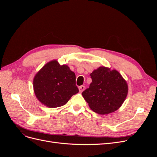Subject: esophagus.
Masks as SVG:
<instances>
[{
    "mask_svg": "<svg viewBox=\"0 0 157 157\" xmlns=\"http://www.w3.org/2000/svg\"><path fill=\"white\" fill-rule=\"evenodd\" d=\"M78 89H79V92H82L84 90V89H85V86H84V85H82V86H79Z\"/></svg>",
    "mask_w": 157,
    "mask_h": 157,
    "instance_id": "34e87169",
    "label": "esophagus"
}]
</instances>
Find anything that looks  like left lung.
Instances as JSON below:
<instances>
[{
  "instance_id": "8db88e82",
  "label": "left lung",
  "mask_w": 157,
  "mask_h": 157,
  "mask_svg": "<svg viewBox=\"0 0 157 157\" xmlns=\"http://www.w3.org/2000/svg\"><path fill=\"white\" fill-rule=\"evenodd\" d=\"M92 83L82 93L92 111L100 115L115 111L125 100L128 85L116 70L100 67L90 74Z\"/></svg>"
}]
</instances>
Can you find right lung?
Returning <instances> with one entry per match:
<instances>
[{
  "instance_id": "obj_1",
  "label": "right lung",
  "mask_w": 157,
  "mask_h": 157,
  "mask_svg": "<svg viewBox=\"0 0 157 157\" xmlns=\"http://www.w3.org/2000/svg\"><path fill=\"white\" fill-rule=\"evenodd\" d=\"M33 88L37 99L50 108L64 105L78 92L75 73L67 65H60L56 60L46 63L36 73Z\"/></svg>"
}]
</instances>
